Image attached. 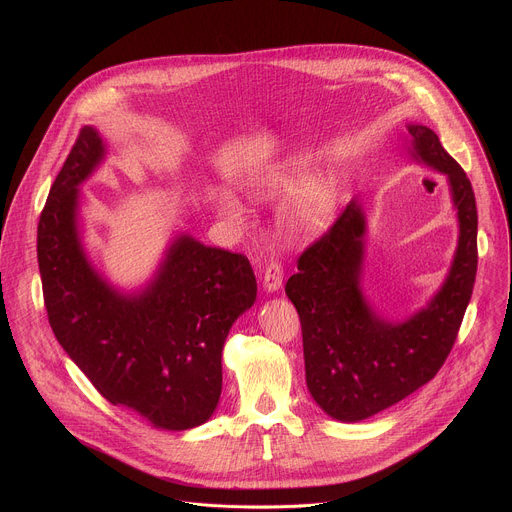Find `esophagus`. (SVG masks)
<instances>
[{
  "mask_svg": "<svg viewBox=\"0 0 512 512\" xmlns=\"http://www.w3.org/2000/svg\"><path fill=\"white\" fill-rule=\"evenodd\" d=\"M281 283H283V265H281V261L271 259L263 271V287L267 291H277L281 287Z\"/></svg>",
  "mask_w": 512,
  "mask_h": 512,
  "instance_id": "34e87169",
  "label": "esophagus"
}]
</instances>
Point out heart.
Wrapping results in <instances>:
<instances>
[{"mask_svg":"<svg viewBox=\"0 0 512 512\" xmlns=\"http://www.w3.org/2000/svg\"><path fill=\"white\" fill-rule=\"evenodd\" d=\"M291 186V180L283 178L279 180L273 190H289ZM330 210H332V194L326 186H316L312 188L300 202L298 206L294 208V212H291L289 216V229L296 231V233H312V231H318L326 225L328 216H330ZM225 212L235 218V221H239L241 218V208L235 200H225Z\"/></svg>","mask_w":512,"mask_h":512,"instance_id":"obj_1","label":"heart"}]
</instances>
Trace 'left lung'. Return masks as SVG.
Here are the masks:
<instances>
[{
    "mask_svg": "<svg viewBox=\"0 0 512 512\" xmlns=\"http://www.w3.org/2000/svg\"><path fill=\"white\" fill-rule=\"evenodd\" d=\"M415 156L448 176L460 241L448 281L429 306L403 324L379 320L360 291L364 214L350 202L298 259L285 294L302 322L306 383L334 419H367L442 369L462 326L478 269V212L470 178L429 127L409 125Z\"/></svg>",
    "mask_w": 512,
    "mask_h": 512,
    "instance_id": "8db88e82",
    "label": "left lung"
}]
</instances>
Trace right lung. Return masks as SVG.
I'll list each match as a JSON object with an SVG mask.
<instances>
[{
    "label": "right lung",
    "mask_w": 512,
    "mask_h": 512,
    "mask_svg": "<svg viewBox=\"0 0 512 512\" xmlns=\"http://www.w3.org/2000/svg\"><path fill=\"white\" fill-rule=\"evenodd\" d=\"M101 158L103 141L87 125L40 214L50 328L109 403L162 429L196 427L221 397L223 346L257 298L255 273L241 253L180 237L141 296H119L91 269L77 235V188Z\"/></svg>",
    "instance_id": "add662e5"
}]
</instances>
